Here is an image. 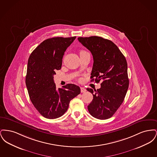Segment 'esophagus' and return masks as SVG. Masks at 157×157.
Listing matches in <instances>:
<instances>
[{
	"label": "esophagus",
	"mask_w": 157,
	"mask_h": 157,
	"mask_svg": "<svg viewBox=\"0 0 157 157\" xmlns=\"http://www.w3.org/2000/svg\"><path fill=\"white\" fill-rule=\"evenodd\" d=\"M86 91V89H85L84 88H81V92H82V93H84V92H85Z\"/></svg>",
	"instance_id": "34e87169"
}]
</instances>
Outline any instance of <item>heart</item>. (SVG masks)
Returning <instances> with one entry per match:
<instances>
[{
    "label": "heart",
    "instance_id": "obj_1",
    "mask_svg": "<svg viewBox=\"0 0 157 157\" xmlns=\"http://www.w3.org/2000/svg\"><path fill=\"white\" fill-rule=\"evenodd\" d=\"M84 52H85V51H81V52L80 53Z\"/></svg>",
    "mask_w": 157,
    "mask_h": 157
}]
</instances>
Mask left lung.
<instances>
[{"label": "left lung", "mask_w": 157, "mask_h": 157, "mask_svg": "<svg viewBox=\"0 0 157 157\" xmlns=\"http://www.w3.org/2000/svg\"><path fill=\"white\" fill-rule=\"evenodd\" d=\"M78 39L93 56L91 81L101 82L97 90L86 89L93 95L89 112L99 120L110 118L123 102L129 86L127 60L111 40L96 36Z\"/></svg>", "instance_id": "left-lung-1"}]
</instances>
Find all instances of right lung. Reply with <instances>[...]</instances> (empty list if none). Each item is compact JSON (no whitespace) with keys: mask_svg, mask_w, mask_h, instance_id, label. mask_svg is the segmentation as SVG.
<instances>
[{"mask_svg":"<svg viewBox=\"0 0 157 157\" xmlns=\"http://www.w3.org/2000/svg\"><path fill=\"white\" fill-rule=\"evenodd\" d=\"M75 38L48 39L37 46L29 58L26 85L32 103L46 118L62 116L71 100L81 93L80 88L72 83L57 90L53 80L55 71L61 69L65 51Z\"/></svg>","mask_w":157,"mask_h":157,"instance_id":"1","label":"right lung"}]
</instances>
